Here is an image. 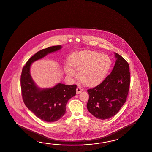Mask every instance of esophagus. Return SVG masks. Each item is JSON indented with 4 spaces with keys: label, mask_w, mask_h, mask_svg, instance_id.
I'll return each mask as SVG.
<instances>
[{
    "label": "esophagus",
    "mask_w": 152,
    "mask_h": 152,
    "mask_svg": "<svg viewBox=\"0 0 152 152\" xmlns=\"http://www.w3.org/2000/svg\"><path fill=\"white\" fill-rule=\"evenodd\" d=\"M83 91V88H81L80 87H78L77 89H76V93H77V94H80Z\"/></svg>",
    "instance_id": "obj_1"
}]
</instances>
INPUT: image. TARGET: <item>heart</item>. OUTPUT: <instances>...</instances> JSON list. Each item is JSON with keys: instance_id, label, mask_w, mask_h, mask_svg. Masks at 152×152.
Instances as JSON below:
<instances>
[{"instance_id": "heart-1", "label": "heart", "mask_w": 152, "mask_h": 152, "mask_svg": "<svg viewBox=\"0 0 152 152\" xmlns=\"http://www.w3.org/2000/svg\"><path fill=\"white\" fill-rule=\"evenodd\" d=\"M69 64L75 70L79 71L81 81L86 85L97 84L104 78L108 72L111 61L107 55L93 51H83L72 54ZM64 70L70 77L76 76V72L68 65Z\"/></svg>"}]
</instances>
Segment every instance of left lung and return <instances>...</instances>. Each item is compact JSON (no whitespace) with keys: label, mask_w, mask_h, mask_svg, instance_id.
I'll return each instance as SVG.
<instances>
[{"label":"left lung","mask_w":152,"mask_h":152,"mask_svg":"<svg viewBox=\"0 0 152 152\" xmlns=\"http://www.w3.org/2000/svg\"><path fill=\"white\" fill-rule=\"evenodd\" d=\"M115 54L117 60L111 73L101 83L87 90L88 111L102 120L111 118L118 113L126 100L129 90L128 63L121 55Z\"/></svg>","instance_id":"obj_1"}]
</instances>
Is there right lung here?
I'll return each mask as SVG.
<instances>
[{
    "mask_svg": "<svg viewBox=\"0 0 152 152\" xmlns=\"http://www.w3.org/2000/svg\"><path fill=\"white\" fill-rule=\"evenodd\" d=\"M61 48V45H58L38 51L27 61L20 76V88L24 104L37 117L47 122L57 121L64 115L67 102L76 94L77 86L59 83L53 88L41 89L31 77L30 67L33 62Z\"/></svg>",
    "mask_w": 152,
    "mask_h": 152,
    "instance_id": "add662e5",
    "label": "right lung"
}]
</instances>
